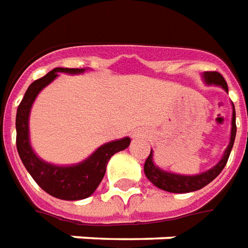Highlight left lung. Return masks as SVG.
<instances>
[{
	"label": "left lung",
	"mask_w": 248,
	"mask_h": 248,
	"mask_svg": "<svg viewBox=\"0 0 248 248\" xmlns=\"http://www.w3.org/2000/svg\"><path fill=\"white\" fill-rule=\"evenodd\" d=\"M204 82L208 86H220L224 91L228 93V86L224 78L219 72H204ZM235 107L232 105V122H231V137H230V143L227 146L226 152L223 154L220 161L212 166L207 172L199 173L195 176H184V174H176V173L165 172L160 169L157 165H154L153 161V150H150L149 157L145 161L143 170L149 181L154 184L157 188H160L166 192H172V193H188V192H195L204 188L205 185H208L211 181H214L217 177L220 172L224 169L230 153L232 150L233 142H235V136H236V124H235Z\"/></svg>",
	"instance_id": "1"
}]
</instances>
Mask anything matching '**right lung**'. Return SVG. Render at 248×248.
<instances>
[{"mask_svg":"<svg viewBox=\"0 0 248 248\" xmlns=\"http://www.w3.org/2000/svg\"><path fill=\"white\" fill-rule=\"evenodd\" d=\"M84 71V68L59 67L48 72L46 76L34 80L28 87L16 115V145L22 164L41 189L46 190L51 196L62 200H82L91 196L106 173L108 160L114 154L124 150L130 145L129 137L107 142L96 149L88 158L76 165L70 166H59L46 162L33 152L29 142V112L36 96L43 88L58 78L59 72L76 75L83 74Z\"/></svg>","mask_w":248,"mask_h":248,"instance_id":"obj_1","label":"right lung"}]
</instances>
